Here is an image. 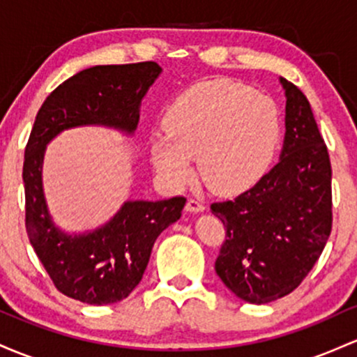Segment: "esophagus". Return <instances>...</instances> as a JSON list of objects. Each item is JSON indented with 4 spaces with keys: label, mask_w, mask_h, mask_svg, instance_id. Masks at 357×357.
Segmentation results:
<instances>
[{
    "label": "esophagus",
    "mask_w": 357,
    "mask_h": 357,
    "mask_svg": "<svg viewBox=\"0 0 357 357\" xmlns=\"http://www.w3.org/2000/svg\"><path fill=\"white\" fill-rule=\"evenodd\" d=\"M204 209H206V206H204L202 202H200V200H197V199H189L187 200V204H185V211L187 212H204Z\"/></svg>",
    "instance_id": "1"
}]
</instances>
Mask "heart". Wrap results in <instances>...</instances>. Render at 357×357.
<instances>
[{"instance_id": "obj_1", "label": "heart", "mask_w": 357, "mask_h": 357, "mask_svg": "<svg viewBox=\"0 0 357 357\" xmlns=\"http://www.w3.org/2000/svg\"><path fill=\"white\" fill-rule=\"evenodd\" d=\"M165 136L151 142L155 170L172 185L199 177L215 194H238L263 174L282 135L278 107L243 84L215 79L190 87L168 107Z\"/></svg>"}]
</instances>
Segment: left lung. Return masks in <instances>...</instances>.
Instances as JSON below:
<instances>
[{
    "label": "left lung",
    "mask_w": 357,
    "mask_h": 357,
    "mask_svg": "<svg viewBox=\"0 0 357 357\" xmlns=\"http://www.w3.org/2000/svg\"><path fill=\"white\" fill-rule=\"evenodd\" d=\"M285 89V139L278 163L234 200L214 202L226 227L215 273L244 302L291 294L322 255L332 229V168L310 102Z\"/></svg>",
    "instance_id": "8db88e82"
}]
</instances>
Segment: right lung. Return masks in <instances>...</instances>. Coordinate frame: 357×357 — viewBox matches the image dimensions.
I'll use <instances>...</instances> for the list:
<instances>
[{
	"instance_id": "right-lung-1",
	"label": "right lung",
	"mask_w": 357,
	"mask_h": 357,
	"mask_svg": "<svg viewBox=\"0 0 357 357\" xmlns=\"http://www.w3.org/2000/svg\"><path fill=\"white\" fill-rule=\"evenodd\" d=\"M157 62L96 66L62 82L38 109L25 148L26 234L43 268L67 297L107 305L126 298L142 282L151 248L178 221L185 197L128 200L104 226L67 234L52 221L42 187L45 148L63 130L107 126L133 135L142 99L157 81Z\"/></svg>"
}]
</instances>
